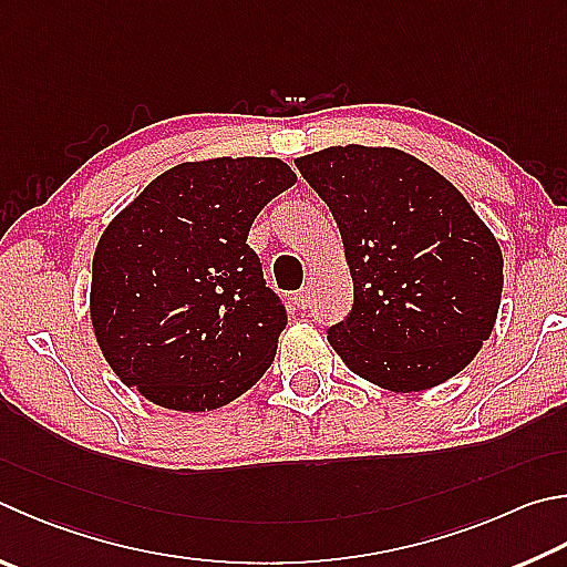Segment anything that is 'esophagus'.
I'll use <instances>...</instances> for the list:
<instances>
[{
    "label": "esophagus",
    "mask_w": 567,
    "mask_h": 567,
    "mask_svg": "<svg viewBox=\"0 0 567 567\" xmlns=\"http://www.w3.org/2000/svg\"><path fill=\"white\" fill-rule=\"evenodd\" d=\"M295 302H297V307H300V310H307V307H312V302H315V290H312V287L310 285L302 287V290L297 292Z\"/></svg>",
    "instance_id": "obj_1"
}]
</instances>
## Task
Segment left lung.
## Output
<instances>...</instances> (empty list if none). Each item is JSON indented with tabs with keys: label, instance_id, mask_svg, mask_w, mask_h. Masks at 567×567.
I'll return each mask as SVG.
<instances>
[{
	"label": "left lung",
	"instance_id": "8db88e82",
	"mask_svg": "<svg viewBox=\"0 0 567 567\" xmlns=\"http://www.w3.org/2000/svg\"><path fill=\"white\" fill-rule=\"evenodd\" d=\"M332 210L354 282L327 342L357 377L411 394L444 384L496 324L503 255L454 183L389 146H329L295 161Z\"/></svg>",
	"mask_w": 567,
	"mask_h": 567
}]
</instances>
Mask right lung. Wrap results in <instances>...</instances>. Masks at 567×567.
Returning <instances> with one entry per match:
<instances>
[{"label": "right lung", "mask_w": 567, "mask_h": 567, "mask_svg": "<svg viewBox=\"0 0 567 567\" xmlns=\"http://www.w3.org/2000/svg\"><path fill=\"white\" fill-rule=\"evenodd\" d=\"M295 181L280 158L178 163L106 225L89 310L123 384L163 409L210 411L267 372L287 315L248 233Z\"/></svg>", "instance_id": "add662e5"}]
</instances>
